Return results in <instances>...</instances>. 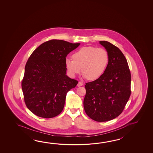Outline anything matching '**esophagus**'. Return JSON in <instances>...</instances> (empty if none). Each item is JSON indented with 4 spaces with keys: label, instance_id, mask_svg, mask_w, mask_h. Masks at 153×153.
Instances as JSON below:
<instances>
[{
    "label": "esophagus",
    "instance_id": "34e87169",
    "mask_svg": "<svg viewBox=\"0 0 153 153\" xmlns=\"http://www.w3.org/2000/svg\"><path fill=\"white\" fill-rule=\"evenodd\" d=\"M83 85V83L82 82H81V81H79V82H78V86H82Z\"/></svg>",
    "mask_w": 153,
    "mask_h": 153
}]
</instances>
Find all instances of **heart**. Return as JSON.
<instances>
[{"instance_id":"heart-1","label":"heart","mask_w":153,"mask_h":153,"mask_svg":"<svg viewBox=\"0 0 153 153\" xmlns=\"http://www.w3.org/2000/svg\"><path fill=\"white\" fill-rule=\"evenodd\" d=\"M72 57L65 59V65L72 77L81 72L82 76L90 80L97 79L103 74L107 67L109 57L107 51L102 48L89 46L75 52Z\"/></svg>"}]
</instances>
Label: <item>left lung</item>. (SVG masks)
<instances>
[{
	"mask_svg": "<svg viewBox=\"0 0 153 153\" xmlns=\"http://www.w3.org/2000/svg\"><path fill=\"white\" fill-rule=\"evenodd\" d=\"M109 54V60L103 74L86 83L85 111L98 122L111 120L124 111L131 95V73L127 60L116 46L100 41Z\"/></svg>",
	"mask_w": 153,
	"mask_h": 153,
	"instance_id": "8db88e82",
	"label": "left lung"
}]
</instances>
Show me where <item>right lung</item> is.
<instances>
[{"label":"right lung","mask_w":153,"mask_h":153,"mask_svg":"<svg viewBox=\"0 0 153 153\" xmlns=\"http://www.w3.org/2000/svg\"><path fill=\"white\" fill-rule=\"evenodd\" d=\"M79 45L52 39L42 43L30 56L21 85L25 104L33 114L51 118L62 112L67 93L78 83L65 75V59Z\"/></svg>","instance_id":"add662e5"}]
</instances>
